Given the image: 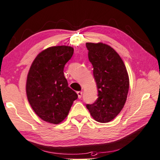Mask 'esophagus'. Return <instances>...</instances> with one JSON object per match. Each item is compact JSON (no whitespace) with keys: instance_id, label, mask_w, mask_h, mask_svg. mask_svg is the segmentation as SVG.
I'll use <instances>...</instances> for the list:
<instances>
[{"instance_id":"esophagus-1","label":"esophagus","mask_w":160,"mask_h":160,"mask_svg":"<svg viewBox=\"0 0 160 160\" xmlns=\"http://www.w3.org/2000/svg\"><path fill=\"white\" fill-rule=\"evenodd\" d=\"M77 94H78V98H82V92H81V91H78V92H77Z\"/></svg>"}]
</instances>
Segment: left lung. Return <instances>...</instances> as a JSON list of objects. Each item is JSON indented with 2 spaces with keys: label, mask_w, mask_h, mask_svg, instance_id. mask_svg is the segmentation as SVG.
I'll return each instance as SVG.
<instances>
[{
  "label": "left lung",
  "mask_w": 160,
  "mask_h": 160,
  "mask_svg": "<svg viewBox=\"0 0 160 160\" xmlns=\"http://www.w3.org/2000/svg\"><path fill=\"white\" fill-rule=\"evenodd\" d=\"M86 47L98 92L96 101L86 107L95 121L109 122L126 103L129 88L127 71L120 56L108 45L86 43Z\"/></svg>",
  "instance_id": "8db88e82"
}]
</instances>
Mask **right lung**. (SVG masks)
<instances>
[{
	"instance_id": "obj_1",
	"label": "right lung",
	"mask_w": 160,
	"mask_h": 160,
	"mask_svg": "<svg viewBox=\"0 0 160 160\" xmlns=\"http://www.w3.org/2000/svg\"><path fill=\"white\" fill-rule=\"evenodd\" d=\"M74 52L68 46L52 47L38 54L28 72V101L39 118L57 124L68 115L78 94L68 87L64 68Z\"/></svg>"
}]
</instances>
